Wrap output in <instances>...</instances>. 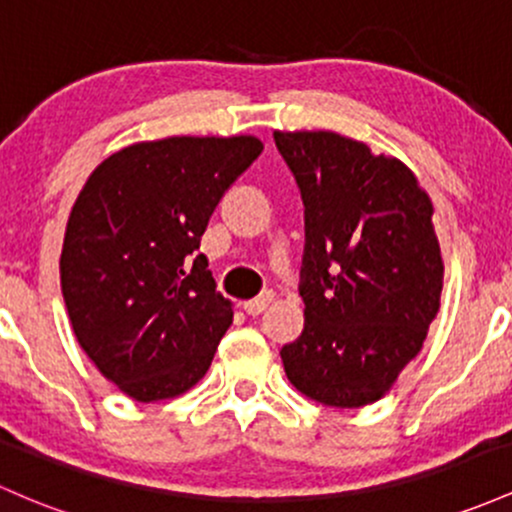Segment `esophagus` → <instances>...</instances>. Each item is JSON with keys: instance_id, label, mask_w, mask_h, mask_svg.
Here are the masks:
<instances>
[{"instance_id": "esophagus-1", "label": "esophagus", "mask_w": 512, "mask_h": 512, "mask_svg": "<svg viewBox=\"0 0 512 512\" xmlns=\"http://www.w3.org/2000/svg\"><path fill=\"white\" fill-rule=\"evenodd\" d=\"M272 301H274L272 291H265V294L257 296V299L245 301V303H243V311L247 313V316H260L262 311H267V306H269V303H272Z\"/></svg>"}]
</instances>
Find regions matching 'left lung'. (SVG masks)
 <instances>
[{"label": "left lung", "instance_id": "8db88e82", "mask_svg": "<svg viewBox=\"0 0 512 512\" xmlns=\"http://www.w3.org/2000/svg\"><path fill=\"white\" fill-rule=\"evenodd\" d=\"M303 199V333L282 347L303 396L333 408L379 401L423 350L440 311V240L418 177L333 131H274Z\"/></svg>", "mask_w": 512, "mask_h": 512}]
</instances>
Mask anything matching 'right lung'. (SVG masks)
<instances>
[{"instance_id":"right-lung-1","label":"right lung","mask_w":512,"mask_h":512,"mask_svg":"<svg viewBox=\"0 0 512 512\" xmlns=\"http://www.w3.org/2000/svg\"><path fill=\"white\" fill-rule=\"evenodd\" d=\"M255 136H174L119 150L67 218L60 286L87 357L140 403L189 391L233 323L201 235L257 155Z\"/></svg>"}]
</instances>
